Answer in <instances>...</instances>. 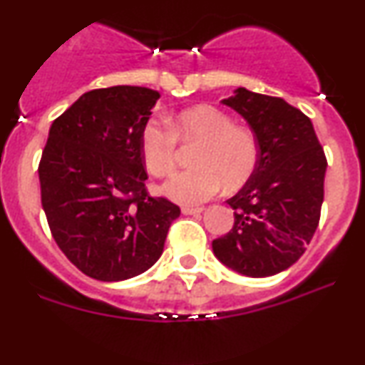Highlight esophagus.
<instances>
[{
	"instance_id": "obj_1",
	"label": "esophagus",
	"mask_w": 365,
	"mask_h": 365,
	"mask_svg": "<svg viewBox=\"0 0 365 365\" xmlns=\"http://www.w3.org/2000/svg\"><path fill=\"white\" fill-rule=\"evenodd\" d=\"M182 212L185 216H197V214L204 212V207H188V205H185V207H182Z\"/></svg>"
}]
</instances>
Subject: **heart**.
Masks as SVG:
<instances>
[{
  "mask_svg": "<svg viewBox=\"0 0 365 365\" xmlns=\"http://www.w3.org/2000/svg\"><path fill=\"white\" fill-rule=\"evenodd\" d=\"M178 140L199 143L192 156L195 168L180 171L165 183L171 200L199 205L221 192L238 188L258 163V140L250 127L235 124L230 113L212 105H199L168 118H149L140 130V155L153 177L165 178L177 165Z\"/></svg>",
  "mask_w": 365,
  "mask_h": 365,
  "instance_id": "1",
  "label": "heart"
}]
</instances>
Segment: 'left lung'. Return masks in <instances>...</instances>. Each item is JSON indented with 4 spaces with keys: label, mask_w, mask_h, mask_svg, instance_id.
<instances>
[{
    "label": "left lung",
    "mask_w": 365,
    "mask_h": 365,
    "mask_svg": "<svg viewBox=\"0 0 365 365\" xmlns=\"http://www.w3.org/2000/svg\"><path fill=\"white\" fill-rule=\"evenodd\" d=\"M241 113L258 140V163L227 200L235 225L212 241L214 255L238 274L270 277L294 265L322 216L327 156L309 117L279 96L238 88L222 100Z\"/></svg>",
    "instance_id": "left-lung-1"
}]
</instances>
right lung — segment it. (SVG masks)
<instances>
[{"label": "right lung", "instance_id": "1", "mask_svg": "<svg viewBox=\"0 0 365 365\" xmlns=\"http://www.w3.org/2000/svg\"><path fill=\"white\" fill-rule=\"evenodd\" d=\"M160 93L110 86L81 95L52 122L38 163L52 238L88 277L117 282L161 257L180 207L151 197L140 130Z\"/></svg>", "mask_w": 365, "mask_h": 365}]
</instances>
